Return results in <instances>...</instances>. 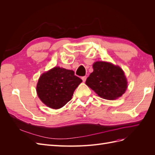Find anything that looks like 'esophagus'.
Returning <instances> with one entry per match:
<instances>
[{"mask_svg":"<svg viewBox=\"0 0 155 155\" xmlns=\"http://www.w3.org/2000/svg\"><path fill=\"white\" fill-rule=\"evenodd\" d=\"M87 78V76H83V77H82V78H81V79H82V80H83V82H85Z\"/></svg>","mask_w":155,"mask_h":155,"instance_id":"34e87169","label":"esophagus"}]
</instances>
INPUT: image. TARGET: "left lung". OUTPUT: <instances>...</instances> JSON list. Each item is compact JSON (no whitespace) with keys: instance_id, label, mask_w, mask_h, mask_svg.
Instances as JSON below:
<instances>
[{"instance_id":"8db88e82","label":"left lung","mask_w":155,"mask_h":155,"mask_svg":"<svg viewBox=\"0 0 155 155\" xmlns=\"http://www.w3.org/2000/svg\"><path fill=\"white\" fill-rule=\"evenodd\" d=\"M92 67L94 71L85 82L87 86L105 100H116L124 94L127 81L122 69L104 61H97Z\"/></svg>"}]
</instances>
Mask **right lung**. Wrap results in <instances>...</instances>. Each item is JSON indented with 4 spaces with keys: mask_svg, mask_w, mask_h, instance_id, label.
<instances>
[{
    "mask_svg": "<svg viewBox=\"0 0 155 155\" xmlns=\"http://www.w3.org/2000/svg\"><path fill=\"white\" fill-rule=\"evenodd\" d=\"M81 82L73 70L55 67L40 76L37 93L46 106L58 109L72 99L74 91Z\"/></svg>",
    "mask_w": 155,
    "mask_h": 155,
    "instance_id": "add662e5",
    "label": "right lung"
}]
</instances>
